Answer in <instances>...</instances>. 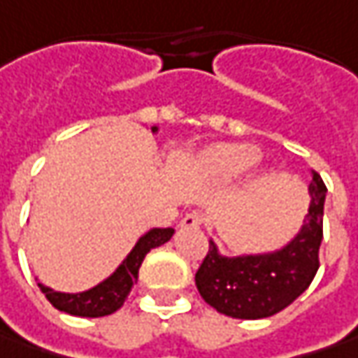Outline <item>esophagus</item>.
I'll use <instances>...</instances> for the list:
<instances>
[{"label": "esophagus", "mask_w": 358, "mask_h": 358, "mask_svg": "<svg viewBox=\"0 0 358 358\" xmlns=\"http://www.w3.org/2000/svg\"><path fill=\"white\" fill-rule=\"evenodd\" d=\"M180 226H182V228H190V230H198V228L202 226V216L196 214V212H190V214H186V216L182 218Z\"/></svg>", "instance_id": "34e87169"}]
</instances>
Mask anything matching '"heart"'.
I'll use <instances>...</instances> for the list:
<instances>
[{
  "label": "heart",
  "mask_w": 358,
  "mask_h": 358,
  "mask_svg": "<svg viewBox=\"0 0 358 358\" xmlns=\"http://www.w3.org/2000/svg\"><path fill=\"white\" fill-rule=\"evenodd\" d=\"M260 160V152L250 144H216L200 158L202 176L214 184H226L241 178Z\"/></svg>",
  "instance_id": "heart-1"
}]
</instances>
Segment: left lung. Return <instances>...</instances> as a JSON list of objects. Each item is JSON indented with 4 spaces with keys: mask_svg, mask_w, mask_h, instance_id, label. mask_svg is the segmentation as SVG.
Returning a JSON list of instances; mask_svg holds the SVG:
<instances>
[{
    "mask_svg": "<svg viewBox=\"0 0 358 358\" xmlns=\"http://www.w3.org/2000/svg\"><path fill=\"white\" fill-rule=\"evenodd\" d=\"M310 206L301 232L276 252L222 257L216 244L196 271V288L206 303L232 319H266L294 303L319 271L327 186L317 172L308 186Z\"/></svg>",
    "mask_w": 358,
    "mask_h": 358,
    "instance_id": "obj_1",
    "label": "left lung"
}]
</instances>
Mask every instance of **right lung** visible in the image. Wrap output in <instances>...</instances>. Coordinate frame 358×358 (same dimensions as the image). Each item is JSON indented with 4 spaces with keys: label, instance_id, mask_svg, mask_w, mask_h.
Returning a JSON list of instances; mask_svg holds the SVG:
<instances>
[{
    "label": "right lung",
    "instance_id": "obj_1",
    "mask_svg": "<svg viewBox=\"0 0 358 358\" xmlns=\"http://www.w3.org/2000/svg\"><path fill=\"white\" fill-rule=\"evenodd\" d=\"M152 132H158V128L154 126ZM172 234H174V228H152V230H148L140 241L136 242L132 252L124 258V262L117 266V271L110 278L100 282L98 287L90 288V290L70 294V292H55V290L43 287V285H39V288L45 294V299L62 313H68L73 317H87V319L112 315L124 304L132 287L138 282V271L142 266L144 257L152 248L162 246L164 242L170 241Z\"/></svg>",
    "mask_w": 358,
    "mask_h": 358
}]
</instances>
